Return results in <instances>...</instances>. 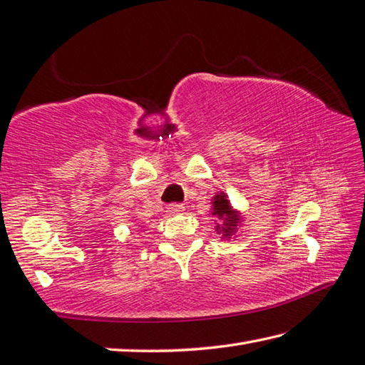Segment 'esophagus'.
<instances>
[{
    "label": "esophagus",
    "instance_id": "34e87169",
    "mask_svg": "<svg viewBox=\"0 0 365 365\" xmlns=\"http://www.w3.org/2000/svg\"><path fill=\"white\" fill-rule=\"evenodd\" d=\"M185 210V205L182 204H170L168 207V213H170V215H178V213H182Z\"/></svg>",
    "mask_w": 365,
    "mask_h": 365
}]
</instances>
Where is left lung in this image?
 Masks as SVG:
<instances>
[{
  "instance_id": "8db88e82",
  "label": "left lung",
  "mask_w": 365,
  "mask_h": 365,
  "mask_svg": "<svg viewBox=\"0 0 365 365\" xmlns=\"http://www.w3.org/2000/svg\"><path fill=\"white\" fill-rule=\"evenodd\" d=\"M212 215L217 218L215 230L221 234V239L230 240L232 235L237 232V227L242 225V213L240 210L234 209L231 205L227 195L223 191H218L215 196L212 197Z\"/></svg>"
}]
</instances>
